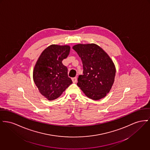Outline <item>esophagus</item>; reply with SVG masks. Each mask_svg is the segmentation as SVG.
I'll return each instance as SVG.
<instances>
[{
  "label": "esophagus",
  "instance_id": "34e87169",
  "mask_svg": "<svg viewBox=\"0 0 150 150\" xmlns=\"http://www.w3.org/2000/svg\"><path fill=\"white\" fill-rule=\"evenodd\" d=\"M72 81L73 83H76L77 81V78L75 77V78H72Z\"/></svg>",
  "mask_w": 150,
  "mask_h": 150
}]
</instances>
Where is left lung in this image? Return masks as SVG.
<instances>
[{"instance_id":"left-lung-1","label":"left lung","mask_w":150,"mask_h":150,"mask_svg":"<svg viewBox=\"0 0 150 150\" xmlns=\"http://www.w3.org/2000/svg\"><path fill=\"white\" fill-rule=\"evenodd\" d=\"M72 49L79 55L83 66V75L78 77V86L93 100L105 97L115 81L116 70L112 59L95 44H79Z\"/></svg>"}]
</instances>
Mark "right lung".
<instances>
[{
    "mask_svg": "<svg viewBox=\"0 0 150 150\" xmlns=\"http://www.w3.org/2000/svg\"><path fill=\"white\" fill-rule=\"evenodd\" d=\"M69 45H51L41 54L35 63L33 78L40 93L48 100L61 96L72 81L62 61L69 55Z\"/></svg>",
    "mask_w": 150,
    "mask_h": 150,
    "instance_id": "obj_1",
    "label": "right lung"
}]
</instances>
